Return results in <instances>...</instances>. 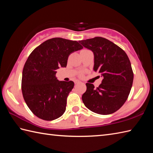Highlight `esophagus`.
I'll list each match as a JSON object with an SVG mask.
<instances>
[{
	"label": "esophagus",
	"instance_id": "esophagus-1",
	"mask_svg": "<svg viewBox=\"0 0 153 153\" xmlns=\"http://www.w3.org/2000/svg\"><path fill=\"white\" fill-rule=\"evenodd\" d=\"M81 83V82L79 80H76V82H75V84H78V83Z\"/></svg>",
	"mask_w": 153,
	"mask_h": 153
}]
</instances>
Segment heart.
<instances>
[{"label":"heart","mask_w":153,"mask_h":153,"mask_svg":"<svg viewBox=\"0 0 153 153\" xmlns=\"http://www.w3.org/2000/svg\"><path fill=\"white\" fill-rule=\"evenodd\" d=\"M83 51H85V50H83Z\"/></svg>","instance_id":"obj_1"}]
</instances>
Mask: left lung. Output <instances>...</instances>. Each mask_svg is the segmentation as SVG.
Listing matches in <instances>:
<instances>
[{
    "label": "left lung",
    "instance_id": "left-lung-1",
    "mask_svg": "<svg viewBox=\"0 0 153 153\" xmlns=\"http://www.w3.org/2000/svg\"><path fill=\"white\" fill-rule=\"evenodd\" d=\"M80 43L93 53V70L102 77V83L97 88L93 84L86 83L83 102L91 111L99 114L115 112L126 101L134 80L128 55L118 45L103 37L82 40Z\"/></svg>",
    "mask_w": 153,
    "mask_h": 153
}]
</instances>
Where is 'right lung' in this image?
Listing matches in <instances>:
<instances>
[{"instance_id":"add662e5","label":"right lung","mask_w":153,"mask_h":153,"mask_svg":"<svg viewBox=\"0 0 153 153\" xmlns=\"http://www.w3.org/2000/svg\"><path fill=\"white\" fill-rule=\"evenodd\" d=\"M83 47L76 41L56 37L47 40L32 51L22 71V91L29 108L42 120L57 119L66 110L72 81H58L60 67L67 66L69 55Z\"/></svg>"}]
</instances>
